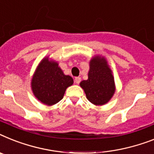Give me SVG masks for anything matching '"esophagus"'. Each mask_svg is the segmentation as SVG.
<instances>
[{"label": "esophagus", "mask_w": 154, "mask_h": 154, "mask_svg": "<svg viewBox=\"0 0 154 154\" xmlns=\"http://www.w3.org/2000/svg\"><path fill=\"white\" fill-rule=\"evenodd\" d=\"M81 77H75L74 81H75V83L77 84V85H78V84H79L80 82H81Z\"/></svg>", "instance_id": "esophagus-1"}]
</instances>
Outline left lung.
<instances>
[{
  "label": "left lung",
  "instance_id": "obj_1",
  "mask_svg": "<svg viewBox=\"0 0 154 154\" xmlns=\"http://www.w3.org/2000/svg\"><path fill=\"white\" fill-rule=\"evenodd\" d=\"M88 78L80 83L88 100L95 106L109 102L116 91L114 77L104 56L95 55L89 62Z\"/></svg>",
  "mask_w": 154,
  "mask_h": 154
}]
</instances>
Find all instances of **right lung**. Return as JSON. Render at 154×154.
Returning <instances> with one entry per match:
<instances>
[{
  "instance_id": "obj_1",
  "label": "right lung",
  "mask_w": 154,
  "mask_h": 154,
  "mask_svg": "<svg viewBox=\"0 0 154 154\" xmlns=\"http://www.w3.org/2000/svg\"><path fill=\"white\" fill-rule=\"evenodd\" d=\"M73 84V78L63 73L58 62L47 56L36 68L31 79V89L38 101L53 106L63 99L67 88Z\"/></svg>"
}]
</instances>
